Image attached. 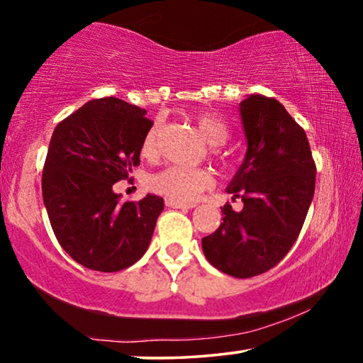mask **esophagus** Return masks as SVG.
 <instances>
[{
	"label": "esophagus",
	"instance_id": "obj_1",
	"mask_svg": "<svg viewBox=\"0 0 363 363\" xmlns=\"http://www.w3.org/2000/svg\"><path fill=\"white\" fill-rule=\"evenodd\" d=\"M165 204L169 208H175V209H191L196 206L194 203H183V201H177V199H165Z\"/></svg>",
	"mask_w": 363,
	"mask_h": 363
}]
</instances>
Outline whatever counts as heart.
Masks as SVG:
<instances>
[{
	"mask_svg": "<svg viewBox=\"0 0 363 363\" xmlns=\"http://www.w3.org/2000/svg\"><path fill=\"white\" fill-rule=\"evenodd\" d=\"M194 123L201 130L204 139L211 145L224 144L229 138L228 124L218 114L199 113L194 116ZM157 140H159V125L155 124L145 134L143 145H140V154L147 159H152L157 154ZM211 183L213 178L209 175V172L180 165L167 167V169L152 175L149 180V185L155 193L183 203L191 201L199 193L211 186Z\"/></svg>",
	"mask_w": 363,
	"mask_h": 363,
	"instance_id": "heart-1",
	"label": "heart"
}]
</instances>
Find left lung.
<instances>
[{
	"label": "left lung",
	"instance_id": "obj_1",
	"mask_svg": "<svg viewBox=\"0 0 363 363\" xmlns=\"http://www.w3.org/2000/svg\"><path fill=\"white\" fill-rule=\"evenodd\" d=\"M239 111L247 152L225 190L242 198L244 208H220L223 223L201 245L218 270L250 278L275 267L295 244L314 196L316 165L306 133L280 101L250 94Z\"/></svg>",
	"mask_w": 363,
	"mask_h": 363
}]
</instances>
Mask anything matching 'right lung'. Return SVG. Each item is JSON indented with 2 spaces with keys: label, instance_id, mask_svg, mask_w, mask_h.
Masks as SVG:
<instances>
[{
  "label": "right lung",
  "instance_id": "add662e5",
  "mask_svg": "<svg viewBox=\"0 0 363 363\" xmlns=\"http://www.w3.org/2000/svg\"><path fill=\"white\" fill-rule=\"evenodd\" d=\"M145 109L108 96L65 118L52 134L42 198L59 244L90 270L119 272L145 254L164 198L121 201L113 185L140 164L152 128Z\"/></svg>",
  "mask_w": 363,
  "mask_h": 363
}]
</instances>
